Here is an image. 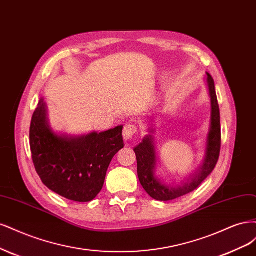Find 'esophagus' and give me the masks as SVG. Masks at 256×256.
<instances>
[{"mask_svg":"<svg viewBox=\"0 0 256 256\" xmlns=\"http://www.w3.org/2000/svg\"><path fill=\"white\" fill-rule=\"evenodd\" d=\"M137 133V126L134 124V123H128V124L124 126V128H123V138L126 140H130V138H133Z\"/></svg>","mask_w":256,"mask_h":256,"instance_id":"esophagus-1","label":"esophagus"}]
</instances>
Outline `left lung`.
Returning <instances> with one entry per match:
<instances>
[{
	"mask_svg": "<svg viewBox=\"0 0 256 256\" xmlns=\"http://www.w3.org/2000/svg\"><path fill=\"white\" fill-rule=\"evenodd\" d=\"M206 83H208L210 98V124L208 140H206L205 158L202 166L196 170V173H194V176L190 178H187L186 183L178 186H171L162 182L160 178L155 176L158 160H156L154 137L152 135L146 136L142 142L139 144L134 149L137 158V173L139 182L146 194L155 200H174L196 190L216 167L221 146L220 110L216 96L215 83H214L210 74L208 72H206ZM149 130L151 133L154 132L153 128H150Z\"/></svg>",
	"mask_w": 256,
	"mask_h": 256,
	"instance_id": "obj_1",
	"label": "left lung"
}]
</instances>
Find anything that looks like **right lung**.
Returning <instances> with one entry per match:
<instances>
[{"instance_id":"add662e5","label":"right lung","mask_w":256,"mask_h":256,"mask_svg":"<svg viewBox=\"0 0 256 256\" xmlns=\"http://www.w3.org/2000/svg\"><path fill=\"white\" fill-rule=\"evenodd\" d=\"M122 128L119 126L83 136L58 135L48 124L46 105L40 98L32 117L30 146L42 183L68 200H94L103 188L112 158L124 146Z\"/></svg>"}]
</instances>
